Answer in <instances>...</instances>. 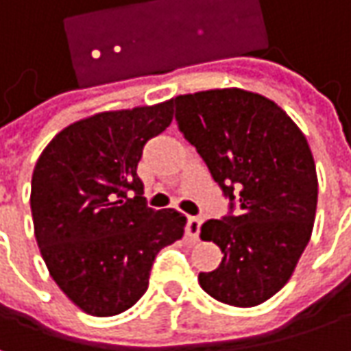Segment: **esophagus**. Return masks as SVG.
Here are the masks:
<instances>
[{
	"label": "esophagus",
	"instance_id": "1",
	"mask_svg": "<svg viewBox=\"0 0 351 351\" xmlns=\"http://www.w3.org/2000/svg\"><path fill=\"white\" fill-rule=\"evenodd\" d=\"M199 227H202V217H188L186 235L196 241L199 237Z\"/></svg>",
	"mask_w": 351,
	"mask_h": 351
}]
</instances>
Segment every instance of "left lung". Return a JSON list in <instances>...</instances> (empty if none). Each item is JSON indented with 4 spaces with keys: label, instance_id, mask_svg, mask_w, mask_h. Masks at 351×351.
<instances>
[{
    "label": "left lung",
    "instance_id": "8db88e82",
    "mask_svg": "<svg viewBox=\"0 0 351 351\" xmlns=\"http://www.w3.org/2000/svg\"><path fill=\"white\" fill-rule=\"evenodd\" d=\"M173 104L178 130L231 202L229 215L202 225V241L223 260L199 272V285L233 307L260 305L287 284L313 233L319 180L307 139L258 93L212 89ZM235 193L241 212L233 216Z\"/></svg>",
    "mask_w": 351,
    "mask_h": 351
}]
</instances>
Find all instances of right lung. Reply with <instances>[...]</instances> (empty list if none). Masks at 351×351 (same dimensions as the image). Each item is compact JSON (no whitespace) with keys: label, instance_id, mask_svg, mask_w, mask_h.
Here are the masks:
<instances>
[{"label":"right lung","instance_id":"1","mask_svg":"<svg viewBox=\"0 0 351 351\" xmlns=\"http://www.w3.org/2000/svg\"><path fill=\"white\" fill-rule=\"evenodd\" d=\"M173 122V101L110 110L64 128L31 182L34 237L48 272L81 311L112 317L138 303L157 252L182 239L186 217L153 210L138 163Z\"/></svg>","mask_w":351,"mask_h":351}]
</instances>
